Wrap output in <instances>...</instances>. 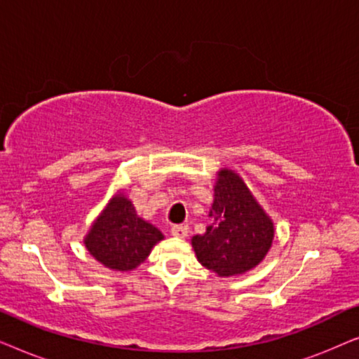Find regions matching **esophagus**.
Wrapping results in <instances>:
<instances>
[{"label":"esophagus","instance_id":"34e87169","mask_svg":"<svg viewBox=\"0 0 359 359\" xmlns=\"http://www.w3.org/2000/svg\"><path fill=\"white\" fill-rule=\"evenodd\" d=\"M171 233L178 238H186L188 237V227L186 225H173L171 227Z\"/></svg>","mask_w":359,"mask_h":359}]
</instances>
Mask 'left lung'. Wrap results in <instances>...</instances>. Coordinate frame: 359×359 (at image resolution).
<instances>
[{
  "label": "left lung",
  "mask_w": 359,
  "mask_h": 359,
  "mask_svg": "<svg viewBox=\"0 0 359 359\" xmlns=\"http://www.w3.org/2000/svg\"><path fill=\"white\" fill-rule=\"evenodd\" d=\"M205 233L191 245L198 262L219 278L240 276L258 266L274 238V224L238 173L220 168Z\"/></svg>",
  "instance_id": "8db88e82"
}]
</instances>
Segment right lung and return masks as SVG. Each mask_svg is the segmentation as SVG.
I'll use <instances>...</instances> for the list:
<instances>
[{"instance_id": "obj_1", "label": "right lung", "mask_w": 359, "mask_h": 359, "mask_svg": "<svg viewBox=\"0 0 359 359\" xmlns=\"http://www.w3.org/2000/svg\"><path fill=\"white\" fill-rule=\"evenodd\" d=\"M163 238L160 229L142 219L126 191L119 189L91 224L83 243L102 266L124 273L140 266Z\"/></svg>"}]
</instances>
